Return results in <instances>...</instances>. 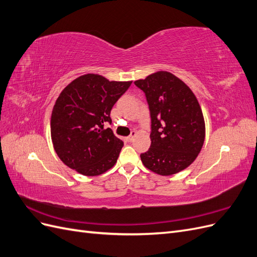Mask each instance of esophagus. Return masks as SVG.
<instances>
[{
    "instance_id": "34e87169",
    "label": "esophagus",
    "mask_w": 257,
    "mask_h": 257,
    "mask_svg": "<svg viewBox=\"0 0 257 257\" xmlns=\"http://www.w3.org/2000/svg\"><path fill=\"white\" fill-rule=\"evenodd\" d=\"M136 136H137V132H136V131H133V132H132V133H131V135L126 137V139H127L128 142H132V141H133V139H134V137H136Z\"/></svg>"
}]
</instances>
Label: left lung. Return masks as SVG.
<instances>
[{
  "instance_id": "1",
  "label": "left lung",
  "mask_w": 257,
  "mask_h": 257,
  "mask_svg": "<svg viewBox=\"0 0 257 257\" xmlns=\"http://www.w3.org/2000/svg\"><path fill=\"white\" fill-rule=\"evenodd\" d=\"M151 113L149 150L141 154L146 168L172 176L189 167L203 148L204 114L193 91L174 74L160 71L135 81Z\"/></svg>"
}]
</instances>
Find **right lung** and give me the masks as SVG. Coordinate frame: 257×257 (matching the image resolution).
Masks as SVG:
<instances>
[{"instance_id": "1", "label": "right lung", "mask_w": 257, "mask_h": 257, "mask_svg": "<svg viewBox=\"0 0 257 257\" xmlns=\"http://www.w3.org/2000/svg\"><path fill=\"white\" fill-rule=\"evenodd\" d=\"M131 83L85 74L62 90L52 109L50 132L54 151L66 166L89 177L114 166L123 142L104 124L111 122V108Z\"/></svg>"}]
</instances>
